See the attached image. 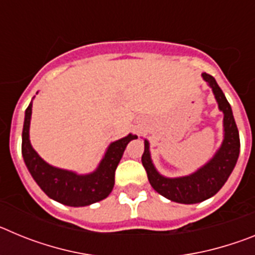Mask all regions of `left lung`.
I'll return each instance as SVG.
<instances>
[{
  "label": "left lung",
  "mask_w": 255,
  "mask_h": 255,
  "mask_svg": "<svg viewBox=\"0 0 255 255\" xmlns=\"http://www.w3.org/2000/svg\"><path fill=\"white\" fill-rule=\"evenodd\" d=\"M207 84L211 87L217 101L218 110L224 114V140L215 155L198 168L195 172L180 177H166L157 171L150 157L149 141L144 139V153L141 163L147 171L150 185L158 194L167 199L182 204H195L209 199L217 194L233 172L240 153L239 130L234 119L231 106L227 102L224 92L209 74H202Z\"/></svg>",
  "instance_id": "left-lung-1"
}]
</instances>
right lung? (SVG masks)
Wrapping results in <instances>:
<instances>
[{
	"label": "right lung",
	"mask_w": 255,
	"mask_h": 255,
	"mask_svg": "<svg viewBox=\"0 0 255 255\" xmlns=\"http://www.w3.org/2000/svg\"><path fill=\"white\" fill-rule=\"evenodd\" d=\"M31 106H28L22 126L21 153L26 167L39 188L51 199L70 207H85L103 200L110 195L115 185V171L120 162L126 145L138 136L126 135L108 145L98 167L91 173L79 175L74 171L58 168L47 163L30 144Z\"/></svg>",
	"instance_id": "obj_1"
}]
</instances>
